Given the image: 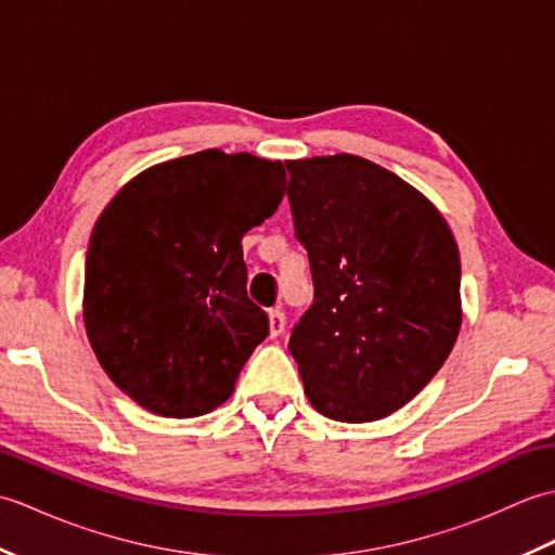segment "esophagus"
Here are the masks:
<instances>
[{
    "mask_svg": "<svg viewBox=\"0 0 555 555\" xmlns=\"http://www.w3.org/2000/svg\"><path fill=\"white\" fill-rule=\"evenodd\" d=\"M269 336L276 338L284 334V326H286V317L281 310H269Z\"/></svg>",
    "mask_w": 555,
    "mask_h": 555,
    "instance_id": "esophagus-1",
    "label": "esophagus"
}]
</instances>
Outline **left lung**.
I'll return each mask as SVG.
<instances>
[{"label": "left lung", "mask_w": 555, "mask_h": 555, "mask_svg": "<svg viewBox=\"0 0 555 555\" xmlns=\"http://www.w3.org/2000/svg\"><path fill=\"white\" fill-rule=\"evenodd\" d=\"M286 167L314 281L288 340L305 396L338 422L388 417L431 382L460 334L453 231L417 188L364 157Z\"/></svg>", "instance_id": "1"}]
</instances>
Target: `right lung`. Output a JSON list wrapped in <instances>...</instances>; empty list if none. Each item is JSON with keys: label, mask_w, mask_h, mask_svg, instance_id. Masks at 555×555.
Here are the masks:
<instances>
[{"label": "right lung", "mask_w": 555, "mask_h": 555, "mask_svg": "<svg viewBox=\"0 0 555 555\" xmlns=\"http://www.w3.org/2000/svg\"><path fill=\"white\" fill-rule=\"evenodd\" d=\"M284 162L203 150L133 176L90 235L82 322L121 391L162 417L227 403L269 334L247 298L243 235L274 215Z\"/></svg>", "instance_id": "1"}]
</instances>
